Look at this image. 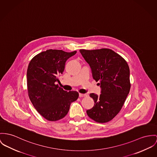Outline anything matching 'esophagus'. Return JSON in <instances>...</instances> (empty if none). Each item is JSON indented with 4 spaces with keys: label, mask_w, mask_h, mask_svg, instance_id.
<instances>
[{
    "label": "esophagus",
    "mask_w": 157,
    "mask_h": 157,
    "mask_svg": "<svg viewBox=\"0 0 157 157\" xmlns=\"http://www.w3.org/2000/svg\"><path fill=\"white\" fill-rule=\"evenodd\" d=\"M79 96L80 97H84L86 96V94H81V93H79Z\"/></svg>",
    "instance_id": "esophagus-1"
}]
</instances>
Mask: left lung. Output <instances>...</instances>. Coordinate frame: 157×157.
<instances>
[{"label":"left lung","instance_id":"8db88e82","mask_svg":"<svg viewBox=\"0 0 157 157\" xmlns=\"http://www.w3.org/2000/svg\"><path fill=\"white\" fill-rule=\"evenodd\" d=\"M91 69L92 76L99 81L101 94L91 93L94 101L93 108L86 110L94 121L105 123L112 120L121 110L130 90V69L121 56L112 49H80Z\"/></svg>","mask_w":157,"mask_h":157}]
</instances>
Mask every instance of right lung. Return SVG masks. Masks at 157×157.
Listing matches in <instances>:
<instances>
[{"label": "right lung", "mask_w": 157, "mask_h": 157, "mask_svg": "<svg viewBox=\"0 0 157 157\" xmlns=\"http://www.w3.org/2000/svg\"><path fill=\"white\" fill-rule=\"evenodd\" d=\"M76 53L48 49L36 55L28 66L27 79L30 100L37 112L48 121L64 118L71 104L79 97L77 91L67 92L56 85L57 77L64 71L66 61Z\"/></svg>", "instance_id": "1"}]
</instances>
